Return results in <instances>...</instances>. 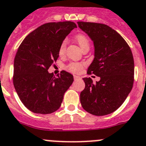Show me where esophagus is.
Wrapping results in <instances>:
<instances>
[{
	"mask_svg": "<svg viewBox=\"0 0 146 146\" xmlns=\"http://www.w3.org/2000/svg\"><path fill=\"white\" fill-rule=\"evenodd\" d=\"M74 78L75 80H81V77H80V76H77V75H74Z\"/></svg>",
	"mask_w": 146,
	"mask_h": 146,
	"instance_id": "esophagus-1",
	"label": "esophagus"
}]
</instances>
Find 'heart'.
I'll return each mask as SVG.
<instances>
[{"mask_svg": "<svg viewBox=\"0 0 146 146\" xmlns=\"http://www.w3.org/2000/svg\"><path fill=\"white\" fill-rule=\"evenodd\" d=\"M75 40L80 47L83 50L85 48H89L90 42L89 39L88 38L87 36H85L83 34H78L75 36ZM66 40H64L61 42L58 48V54L60 56H63L65 53V49H66ZM82 68H83V64H80V63H74L72 62L68 64L66 66V69L69 72H72V73H80L82 71Z\"/></svg>", "mask_w": 146, "mask_h": 146, "instance_id": "1", "label": "heart"}]
</instances>
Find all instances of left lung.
I'll return each mask as SVG.
<instances>
[{"instance_id":"1","label":"left lung","mask_w":146,"mask_h":146,"mask_svg":"<svg viewBox=\"0 0 146 146\" xmlns=\"http://www.w3.org/2000/svg\"><path fill=\"white\" fill-rule=\"evenodd\" d=\"M78 27L94 44V59L88 74L100 77L93 83L83 78L85 89L80 102L86 111L96 116L109 114L119 109L132 90L134 82V59L122 37L104 24L78 21Z\"/></svg>"}]
</instances>
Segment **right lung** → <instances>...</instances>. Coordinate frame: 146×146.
<instances>
[{
  "label": "right lung",
  "instance_id": "obj_1",
  "mask_svg": "<svg viewBox=\"0 0 146 146\" xmlns=\"http://www.w3.org/2000/svg\"><path fill=\"white\" fill-rule=\"evenodd\" d=\"M77 25L72 21L50 22L29 33L19 47L14 62L13 82L22 104L33 113L58 110L74 81L66 71L55 77L49 69L58 59V48Z\"/></svg>",
  "mask_w": 146,
  "mask_h": 146
}]
</instances>
